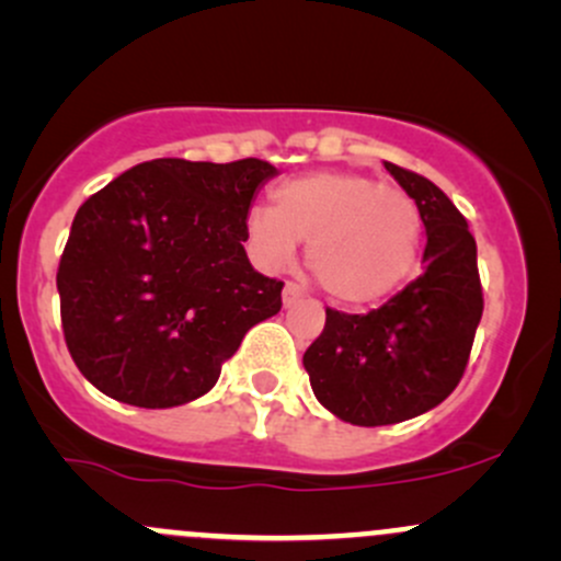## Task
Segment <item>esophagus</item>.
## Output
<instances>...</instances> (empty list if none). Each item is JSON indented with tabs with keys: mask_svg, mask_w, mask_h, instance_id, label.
Returning <instances> with one entry per match:
<instances>
[{
	"mask_svg": "<svg viewBox=\"0 0 561 561\" xmlns=\"http://www.w3.org/2000/svg\"><path fill=\"white\" fill-rule=\"evenodd\" d=\"M301 296H304V287L296 285V282H287L285 290H282V304H285V307H293Z\"/></svg>",
	"mask_w": 561,
	"mask_h": 561,
	"instance_id": "1",
	"label": "esophagus"
}]
</instances>
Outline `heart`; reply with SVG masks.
Masks as SVG:
<instances>
[{
  "label": "heart",
  "mask_w": 561,
  "mask_h": 561,
  "mask_svg": "<svg viewBox=\"0 0 561 561\" xmlns=\"http://www.w3.org/2000/svg\"><path fill=\"white\" fill-rule=\"evenodd\" d=\"M249 239L268 265H285L298 239L317 285L339 304L380 301L410 279L423 241V214L410 195L353 171L285 181L274 208L254 206Z\"/></svg>",
  "instance_id": "1"
}]
</instances>
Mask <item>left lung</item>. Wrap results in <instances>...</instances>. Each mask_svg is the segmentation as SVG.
Returning <instances> with one entry per match:
<instances>
[{
    "instance_id": "left-lung-1",
    "label": "left lung",
    "mask_w": 561,
    "mask_h": 561,
    "mask_svg": "<svg viewBox=\"0 0 561 561\" xmlns=\"http://www.w3.org/2000/svg\"><path fill=\"white\" fill-rule=\"evenodd\" d=\"M386 168L421 208L426 268L369 314L325 309V328L304 353L317 401L353 426L401 423L448 399L483 317L478 247L463 214L421 173Z\"/></svg>"
}]
</instances>
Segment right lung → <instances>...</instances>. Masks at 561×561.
Instances as JSON below:
<instances>
[{"label": "right lung", "instance_id": "add662e5", "mask_svg": "<svg viewBox=\"0 0 561 561\" xmlns=\"http://www.w3.org/2000/svg\"><path fill=\"white\" fill-rule=\"evenodd\" d=\"M265 160L162 157L94 192L61 252V331L94 388L146 410L208 393L252 325L282 309L285 282L244 252Z\"/></svg>", "mask_w": 561, "mask_h": 561}]
</instances>
